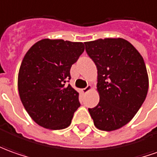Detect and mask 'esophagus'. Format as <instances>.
Segmentation results:
<instances>
[{"mask_svg": "<svg viewBox=\"0 0 157 157\" xmlns=\"http://www.w3.org/2000/svg\"><path fill=\"white\" fill-rule=\"evenodd\" d=\"M91 89H92V86L88 84V85H87V87H85V88H82V92L83 94H86V93L89 92Z\"/></svg>", "mask_w": 157, "mask_h": 157, "instance_id": "esophagus-1", "label": "esophagus"}]
</instances>
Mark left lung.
<instances>
[{
	"label": "left lung",
	"mask_w": 157,
	"mask_h": 157,
	"mask_svg": "<svg viewBox=\"0 0 157 157\" xmlns=\"http://www.w3.org/2000/svg\"><path fill=\"white\" fill-rule=\"evenodd\" d=\"M86 52L97 67L100 101L88 112L95 127L112 132L123 127L145 100L149 76L143 56L121 38L85 42Z\"/></svg>",
	"instance_id": "8db88e82"
}]
</instances>
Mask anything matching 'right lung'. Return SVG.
Wrapping results in <instances>:
<instances>
[{
    "label": "right lung",
    "instance_id": "1",
    "mask_svg": "<svg viewBox=\"0 0 157 157\" xmlns=\"http://www.w3.org/2000/svg\"><path fill=\"white\" fill-rule=\"evenodd\" d=\"M82 42L44 38L25 53L18 75L20 101L38 125L67 128L80 106L79 94L66 82L70 68L84 52Z\"/></svg>",
    "mask_w": 157,
    "mask_h": 157
}]
</instances>
